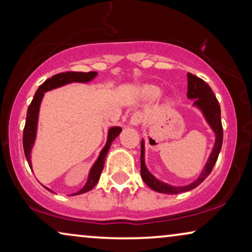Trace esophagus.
<instances>
[{"instance_id":"esophagus-1","label":"esophagus","mask_w":252,"mask_h":252,"mask_svg":"<svg viewBox=\"0 0 252 252\" xmlns=\"http://www.w3.org/2000/svg\"><path fill=\"white\" fill-rule=\"evenodd\" d=\"M142 122H143V115H142V112H140V111L134 112L129 119V124L132 126H139Z\"/></svg>"}]
</instances>
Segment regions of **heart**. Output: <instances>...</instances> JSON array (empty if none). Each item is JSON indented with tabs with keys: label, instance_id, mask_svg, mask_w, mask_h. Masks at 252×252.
<instances>
[{
	"label": "heart",
	"instance_id": "heart-1",
	"mask_svg": "<svg viewBox=\"0 0 252 252\" xmlns=\"http://www.w3.org/2000/svg\"><path fill=\"white\" fill-rule=\"evenodd\" d=\"M142 92H143V95L146 96V97L151 98V99L158 98L161 95L160 88H158V87H156V86H153V85H149V86H146V87H143Z\"/></svg>",
	"mask_w": 252,
	"mask_h": 252
}]
</instances>
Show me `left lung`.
<instances>
[{
	"instance_id": "obj_1",
	"label": "left lung",
	"mask_w": 252,
	"mask_h": 252,
	"mask_svg": "<svg viewBox=\"0 0 252 252\" xmlns=\"http://www.w3.org/2000/svg\"><path fill=\"white\" fill-rule=\"evenodd\" d=\"M188 78V92L187 97L189 99H194V104L192 106L197 108L199 111L202 112L203 117H204L206 123L211 127L216 135V141L213 144V149L210 154L209 159L206 161L205 166L203 167L201 174L195 181L191 184L186 186H172L168 185L166 182H163L153 175L147 168L146 160H144V140L141 141V177L142 180L149 186V187L155 191L161 192V194H180L184 191H189L191 189L197 187L201 185L203 181L208 178V175L211 173L213 166H215L217 159H218L219 153L221 150L222 146V125H221V118H220V105L218 99L216 98L215 94H213L212 89L210 86L206 84L204 80L201 78L196 77V75L191 73H187Z\"/></svg>"
}]
</instances>
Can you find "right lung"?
<instances>
[{
	"instance_id": "1",
	"label": "right lung",
	"mask_w": 252,
	"mask_h": 252,
	"mask_svg": "<svg viewBox=\"0 0 252 252\" xmlns=\"http://www.w3.org/2000/svg\"><path fill=\"white\" fill-rule=\"evenodd\" d=\"M96 75H97V72H94V71L93 72H63V73H58L56 75H53V77L49 79H47V80L40 86L39 89H37L35 95H34V97L32 99V102H31L29 109H27L25 128H24V133H23L24 153H25V157L27 159V163L30 165L31 170H32V160H31L32 155H31V153H32L33 146L34 143H35L40 105H41V102H42L44 93L53 91L55 88L63 87V86L72 84V82L87 84V82L92 81L93 79L96 78ZM120 132H122V127L119 126L110 127L108 130V140H106L105 146L101 150V153H99L97 159L95 160L94 164H93L91 171H89L88 179L87 181H86V185L80 189V190L74 192V194H72V196L84 194V192L92 190V189L95 187L96 184L98 182L99 177H101L103 167H104L105 157L106 155H108L110 147H111V143L116 140V137L119 135ZM44 188H46L47 190L51 191L49 188L47 187Z\"/></svg>"
}]
</instances>
